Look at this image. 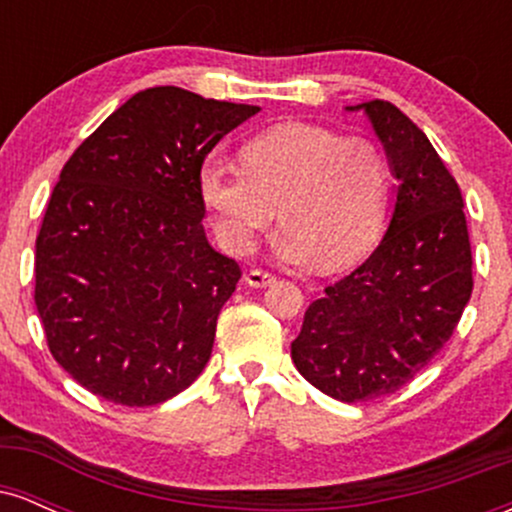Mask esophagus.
I'll list each match as a JSON object with an SVG mask.
<instances>
[{
	"label": "esophagus",
	"instance_id": "esophagus-1",
	"mask_svg": "<svg viewBox=\"0 0 512 512\" xmlns=\"http://www.w3.org/2000/svg\"><path fill=\"white\" fill-rule=\"evenodd\" d=\"M276 276L272 272H267V269H250L248 276H245V281H248L250 286H255V289H264V286H269Z\"/></svg>",
	"mask_w": 512,
	"mask_h": 512
}]
</instances>
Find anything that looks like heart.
Returning <instances> with one entry per match:
<instances>
[{
  "instance_id": "b5f03b06",
  "label": "heart",
  "mask_w": 512,
  "mask_h": 512,
  "mask_svg": "<svg viewBox=\"0 0 512 512\" xmlns=\"http://www.w3.org/2000/svg\"><path fill=\"white\" fill-rule=\"evenodd\" d=\"M243 170L204 163L199 197L221 245L248 255L276 219L281 260L325 269L361 260L380 238L390 202V168L370 139L339 137L334 129L286 122L240 149Z\"/></svg>"
}]
</instances>
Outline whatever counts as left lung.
Returning a JSON list of instances; mask_svg holds the SVG:
<instances>
[{
	"label": "left lung",
	"instance_id": "1",
	"mask_svg": "<svg viewBox=\"0 0 512 512\" xmlns=\"http://www.w3.org/2000/svg\"><path fill=\"white\" fill-rule=\"evenodd\" d=\"M356 108L368 113L399 180L395 214L373 255L308 305L291 344L298 373L349 404L411 383L448 344L474 289L450 170L397 105L375 98Z\"/></svg>",
	"mask_w": 512,
	"mask_h": 512
}]
</instances>
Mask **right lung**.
<instances>
[{
  "label": "right lung",
  "mask_w": 512,
  "mask_h": 512,
  "mask_svg": "<svg viewBox=\"0 0 512 512\" xmlns=\"http://www.w3.org/2000/svg\"><path fill=\"white\" fill-rule=\"evenodd\" d=\"M257 105L134 93L64 163L35 240L52 358L93 395L154 407L199 378L240 267L204 236L199 170Z\"/></svg>",
  "instance_id": "add662e5"
}]
</instances>
